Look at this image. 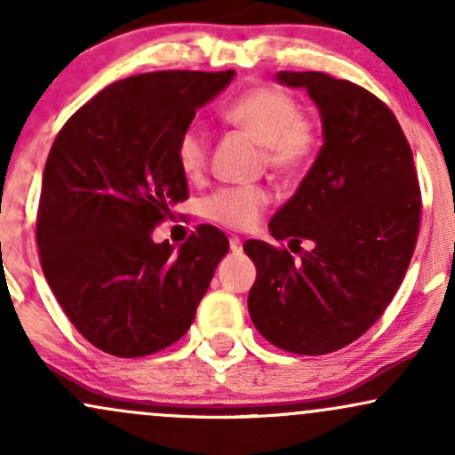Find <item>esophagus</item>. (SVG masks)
Here are the masks:
<instances>
[{"mask_svg":"<svg viewBox=\"0 0 455 455\" xmlns=\"http://www.w3.org/2000/svg\"><path fill=\"white\" fill-rule=\"evenodd\" d=\"M228 245H231V252H235V254H239L243 250V243H242V239H239V237L228 239Z\"/></svg>","mask_w":455,"mask_h":455,"instance_id":"1","label":"esophagus"}]
</instances>
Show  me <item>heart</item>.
I'll return each instance as SVG.
<instances>
[{
	"label": "heart",
	"mask_w": 455,
	"mask_h": 455,
	"mask_svg": "<svg viewBox=\"0 0 455 455\" xmlns=\"http://www.w3.org/2000/svg\"><path fill=\"white\" fill-rule=\"evenodd\" d=\"M228 126L242 130L263 148L265 164L278 173H297L312 160L318 148V126L301 113L299 102L289 92L260 85L239 93L222 108ZM175 160L186 180L196 181L210 166V134L190 124L175 143ZM269 192L260 186L220 188L203 198L201 216L227 228H250L267 210Z\"/></svg>",
	"instance_id": "1"
}]
</instances>
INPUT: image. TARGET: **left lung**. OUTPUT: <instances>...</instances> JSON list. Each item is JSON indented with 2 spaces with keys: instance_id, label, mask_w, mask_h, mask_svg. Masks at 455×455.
<instances>
[{
  "instance_id": "left-lung-1",
  "label": "left lung",
  "mask_w": 455,
  "mask_h": 455,
  "mask_svg": "<svg viewBox=\"0 0 455 455\" xmlns=\"http://www.w3.org/2000/svg\"><path fill=\"white\" fill-rule=\"evenodd\" d=\"M278 81L307 90L325 143L269 222L289 248L243 243L257 265L248 310L274 347L325 355L363 336L400 289L419 233V180L398 119L374 93L325 72L284 70Z\"/></svg>"
}]
</instances>
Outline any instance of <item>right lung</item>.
I'll return each mask as SVG.
<instances>
[{"label": "right lung", "instance_id": "right-lung-1", "mask_svg": "<svg viewBox=\"0 0 455 455\" xmlns=\"http://www.w3.org/2000/svg\"><path fill=\"white\" fill-rule=\"evenodd\" d=\"M235 72L162 70L104 87L64 124L44 164L36 239L66 316L115 357H145L192 325L218 263L220 228L180 250L151 233L188 198L175 143Z\"/></svg>", "mask_w": 455, "mask_h": 455}]
</instances>
